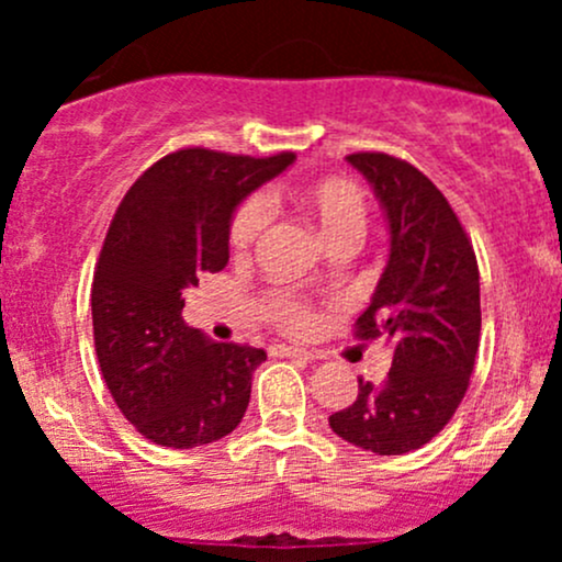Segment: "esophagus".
I'll return each mask as SVG.
<instances>
[{"mask_svg": "<svg viewBox=\"0 0 562 562\" xmlns=\"http://www.w3.org/2000/svg\"><path fill=\"white\" fill-rule=\"evenodd\" d=\"M269 351L274 353V357H290V359H303V362H312L314 353L306 351V348H293V346H272Z\"/></svg>", "mask_w": 562, "mask_h": 562, "instance_id": "esophagus-1", "label": "esophagus"}]
</instances>
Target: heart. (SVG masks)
I'll use <instances>...</instances> for the list:
<instances>
[{
    "label": "heart",
    "instance_id": "obj_1",
    "mask_svg": "<svg viewBox=\"0 0 562 562\" xmlns=\"http://www.w3.org/2000/svg\"><path fill=\"white\" fill-rule=\"evenodd\" d=\"M303 216L317 224L330 245L359 243L367 229V198L362 187L344 177H325L299 184L290 192ZM269 227V198H245L229 218V248L235 256H248ZM261 308L280 330L306 335L314 327V312L306 301L288 290H272L261 299Z\"/></svg>",
    "mask_w": 562,
    "mask_h": 562
}]
</instances>
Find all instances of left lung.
Masks as SVG:
<instances>
[{
  "label": "left lung",
  "mask_w": 562,
  "mask_h": 562,
  "mask_svg": "<svg viewBox=\"0 0 562 562\" xmlns=\"http://www.w3.org/2000/svg\"><path fill=\"white\" fill-rule=\"evenodd\" d=\"M348 164L375 187L391 227L389 267L353 325L359 340L389 338L383 383L359 378L351 406L330 428L375 454H406L443 430L465 398L481 340V285L473 243L443 192L389 153H353Z\"/></svg>",
  "instance_id": "left-lung-1"
}]
</instances>
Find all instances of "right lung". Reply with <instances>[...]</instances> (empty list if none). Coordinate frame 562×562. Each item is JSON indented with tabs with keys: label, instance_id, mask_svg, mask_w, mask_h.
Wrapping results in <instances>:
<instances>
[{
	"label": "right lung",
	"instance_id": "add662e5",
	"mask_svg": "<svg viewBox=\"0 0 562 562\" xmlns=\"http://www.w3.org/2000/svg\"><path fill=\"white\" fill-rule=\"evenodd\" d=\"M293 160L184 147L142 173L115 211L94 267V351L115 406L153 443L203 447L248 409L267 353L187 327L182 290L227 267L237 203Z\"/></svg>",
	"mask_w": 562,
	"mask_h": 562
}]
</instances>
